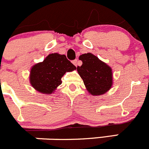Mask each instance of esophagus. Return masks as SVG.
I'll use <instances>...</instances> for the list:
<instances>
[{"mask_svg": "<svg viewBox=\"0 0 149 149\" xmlns=\"http://www.w3.org/2000/svg\"><path fill=\"white\" fill-rule=\"evenodd\" d=\"M72 63H73V64H74V66H77V59H74V60H73L72 61Z\"/></svg>", "mask_w": 149, "mask_h": 149, "instance_id": "esophagus-1", "label": "esophagus"}]
</instances>
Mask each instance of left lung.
I'll use <instances>...</instances> for the list:
<instances>
[{"mask_svg": "<svg viewBox=\"0 0 149 149\" xmlns=\"http://www.w3.org/2000/svg\"><path fill=\"white\" fill-rule=\"evenodd\" d=\"M79 58L82 64L77 70L88 93L101 95L109 91L113 84L111 67L91 53L82 54Z\"/></svg>", "mask_w": 149, "mask_h": 149, "instance_id": "left-lung-1", "label": "left lung"}]
</instances>
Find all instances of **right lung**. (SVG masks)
<instances>
[{
    "mask_svg": "<svg viewBox=\"0 0 149 149\" xmlns=\"http://www.w3.org/2000/svg\"><path fill=\"white\" fill-rule=\"evenodd\" d=\"M74 70L76 67L67 59L65 55L51 54L42 62L32 67L29 82L38 92L51 94L61 85L64 74Z\"/></svg>",
    "mask_w": 149,
    "mask_h": 149,
    "instance_id": "add662e5",
    "label": "right lung"
}]
</instances>
